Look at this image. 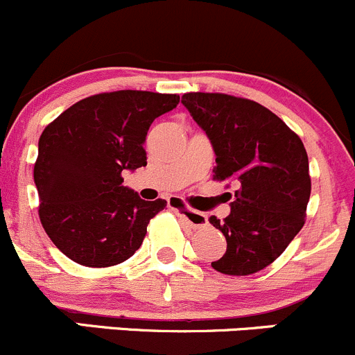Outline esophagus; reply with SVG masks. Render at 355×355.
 <instances>
[{
    "label": "esophagus",
    "mask_w": 355,
    "mask_h": 355,
    "mask_svg": "<svg viewBox=\"0 0 355 355\" xmlns=\"http://www.w3.org/2000/svg\"><path fill=\"white\" fill-rule=\"evenodd\" d=\"M168 204H170V207L173 209V211H177L178 214H180L182 218L185 219V223H187L189 226L200 227V226H204L207 223V216L204 214V212L192 211V209L184 207V206H182L180 200L177 199V197H171V199L168 200Z\"/></svg>",
    "instance_id": "34e87169"
}]
</instances>
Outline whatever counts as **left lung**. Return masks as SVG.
<instances>
[{
	"instance_id": "1",
	"label": "left lung",
	"mask_w": 355,
	"mask_h": 355,
	"mask_svg": "<svg viewBox=\"0 0 355 355\" xmlns=\"http://www.w3.org/2000/svg\"><path fill=\"white\" fill-rule=\"evenodd\" d=\"M182 103L211 141L216 178L238 185L225 221L209 218L227 241L225 255L211 266L227 275L255 274L304 225L311 193L306 149L277 115L253 100L185 93Z\"/></svg>"
}]
</instances>
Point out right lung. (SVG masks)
Masks as SVG:
<instances>
[{"mask_svg": "<svg viewBox=\"0 0 355 355\" xmlns=\"http://www.w3.org/2000/svg\"><path fill=\"white\" fill-rule=\"evenodd\" d=\"M178 102V95L136 89L100 93L44 129L33 166L40 223L73 262L117 266L143 243L166 200H143L122 185V171L146 166L149 125Z\"/></svg>", "mask_w": 355, "mask_h": 355, "instance_id": "obj_1", "label": "right lung"}]
</instances>
